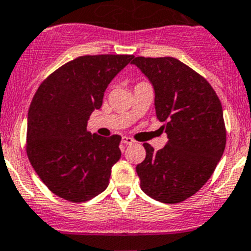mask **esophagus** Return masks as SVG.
Here are the masks:
<instances>
[{
  "instance_id": "esophagus-1",
  "label": "esophagus",
  "mask_w": 251,
  "mask_h": 251,
  "mask_svg": "<svg viewBox=\"0 0 251 251\" xmlns=\"http://www.w3.org/2000/svg\"><path fill=\"white\" fill-rule=\"evenodd\" d=\"M121 142H123L124 145H132L135 141H133V138L127 137V136H123V140H121Z\"/></svg>"
}]
</instances>
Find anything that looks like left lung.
<instances>
[{
	"label": "left lung",
	"mask_w": 251,
	"mask_h": 251,
	"mask_svg": "<svg viewBox=\"0 0 251 251\" xmlns=\"http://www.w3.org/2000/svg\"><path fill=\"white\" fill-rule=\"evenodd\" d=\"M132 64L154 88L157 119L168 136L162 150L143 143L136 172L154 200L177 203L198 193L215 172L226 147L221 100L201 75L174 57H135Z\"/></svg>",
	"instance_id": "obj_1"
}]
</instances>
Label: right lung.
I'll list each match as a JSON object with an SVG mask.
<instances>
[{
  "label": "right lung",
  "mask_w": 251,
  "mask_h": 251,
  "mask_svg": "<svg viewBox=\"0 0 251 251\" xmlns=\"http://www.w3.org/2000/svg\"><path fill=\"white\" fill-rule=\"evenodd\" d=\"M133 55L79 56L39 86L28 111L26 154L49 190L70 202L103 193L120 159L121 136L87 131L111 79Z\"/></svg>",
  "instance_id": "right-lung-1"
}]
</instances>
